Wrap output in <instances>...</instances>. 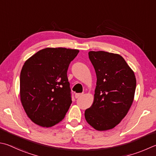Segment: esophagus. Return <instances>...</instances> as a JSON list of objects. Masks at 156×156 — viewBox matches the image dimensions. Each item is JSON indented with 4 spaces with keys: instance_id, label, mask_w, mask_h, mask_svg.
<instances>
[{
    "instance_id": "34e87169",
    "label": "esophagus",
    "mask_w": 156,
    "mask_h": 156,
    "mask_svg": "<svg viewBox=\"0 0 156 156\" xmlns=\"http://www.w3.org/2000/svg\"><path fill=\"white\" fill-rule=\"evenodd\" d=\"M83 95V93H76L75 94V98L77 99V98H79L80 97H81L82 95Z\"/></svg>"
}]
</instances>
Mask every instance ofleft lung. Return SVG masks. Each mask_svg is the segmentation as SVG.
Segmentation results:
<instances>
[{"label": "left lung", "mask_w": 156, "mask_h": 156, "mask_svg": "<svg viewBox=\"0 0 156 156\" xmlns=\"http://www.w3.org/2000/svg\"><path fill=\"white\" fill-rule=\"evenodd\" d=\"M89 58L97 76L94 100L84 112L87 123L104 131L125 117L134 100L135 75L122 56L104 51H90Z\"/></svg>", "instance_id": "1"}]
</instances>
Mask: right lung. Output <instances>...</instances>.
<instances>
[{
  "label": "right lung",
  "instance_id": "add662e5",
  "mask_svg": "<svg viewBox=\"0 0 156 156\" xmlns=\"http://www.w3.org/2000/svg\"><path fill=\"white\" fill-rule=\"evenodd\" d=\"M78 50L47 48L25 62L20 73V100L30 120L52 127L65 117L72 104L67 69Z\"/></svg>",
  "mask_w": 156,
  "mask_h": 156
}]
</instances>
